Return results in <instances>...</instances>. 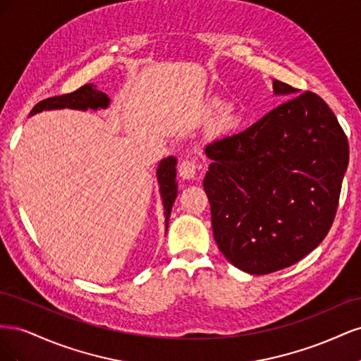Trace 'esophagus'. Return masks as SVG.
Returning a JSON list of instances; mask_svg holds the SVG:
<instances>
[{"mask_svg":"<svg viewBox=\"0 0 361 361\" xmlns=\"http://www.w3.org/2000/svg\"><path fill=\"white\" fill-rule=\"evenodd\" d=\"M179 176L182 179H192L195 174H197V164H195L194 161H190V159H185L179 164Z\"/></svg>","mask_w":361,"mask_h":361,"instance_id":"esophagus-1","label":"esophagus"}]
</instances>
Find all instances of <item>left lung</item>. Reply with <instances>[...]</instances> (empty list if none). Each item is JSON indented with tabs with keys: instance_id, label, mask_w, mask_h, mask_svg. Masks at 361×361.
Wrapping results in <instances>:
<instances>
[{
	"instance_id": "obj_1",
	"label": "left lung",
	"mask_w": 361,
	"mask_h": 361,
	"mask_svg": "<svg viewBox=\"0 0 361 361\" xmlns=\"http://www.w3.org/2000/svg\"><path fill=\"white\" fill-rule=\"evenodd\" d=\"M290 96L239 134L204 152L203 187L218 248L236 268L264 276L297 264L334 221L349 146L322 97L274 81Z\"/></svg>"
}]
</instances>
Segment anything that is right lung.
<instances>
[{
	"instance_id": "obj_1",
	"label": "right lung",
	"mask_w": 361,
	"mask_h": 361,
	"mask_svg": "<svg viewBox=\"0 0 361 361\" xmlns=\"http://www.w3.org/2000/svg\"><path fill=\"white\" fill-rule=\"evenodd\" d=\"M108 105H110V99L105 93L96 90L93 84H85L72 93L52 96L40 101L32 108L30 116L47 110H60V108H72V110H89V108H92V110H99V108H106ZM157 176L164 203V215H166V220L169 223L171 206L178 195L176 158L169 157L162 159L158 166Z\"/></svg>"
}]
</instances>
